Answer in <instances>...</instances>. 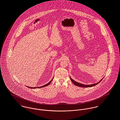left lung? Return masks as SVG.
<instances>
[{"label": "left lung", "instance_id": "left-lung-1", "mask_svg": "<svg viewBox=\"0 0 120 120\" xmlns=\"http://www.w3.org/2000/svg\"><path fill=\"white\" fill-rule=\"evenodd\" d=\"M70 79H71V82L74 84V85H75V86H79V87H92V86H96L97 85H98V84H99L101 81L103 79L99 81L98 82V83H96V84H92V85H84V84H80V83H79L77 82H76L74 80H73L72 79H71V78H70Z\"/></svg>", "mask_w": 120, "mask_h": 120}]
</instances>
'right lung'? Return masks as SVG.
Returning a JSON list of instances; mask_svg holds the SVG:
<instances>
[{
	"instance_id": "1",
	"label": "right lung",
	"mask_w": 120,
	"mask_h": 120,
	"mask_svg": "<svg viewBox=\"0 0 120 120\" xmlns=\"http://www.w3.org/2000/svg\"><path fill=\"white\" fill-rule=\"evenodd\" d=\"M52 79H52L51 80L49 83H48L47 84H46V85H44V86H41V87H28V86H27L28 87H29V88H31V89H35V88H41V87H45V86H49V84L51 83V82L52 81Z\"/></svg>"
}]
</instances>
